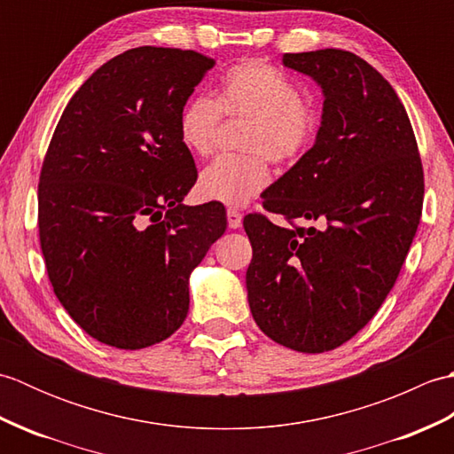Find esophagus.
<instances>
[{
    "label": "esophagus",
    "mask_w": 454,
    "mask_h": 454,
    "mask_svg": "<svg viewBox=\"0 0 454 454\" xmlns=\"http://www.w3.org/2000/svg\"><path fill=\"white\" fill-rule=\"evenodd\" d=\"M226 216H228V226L232 230L242 226V212H239L238 208H228Z\"/></svg>",
    "instance_id": "1"
}]
</instances>
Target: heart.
<instances>
[{
  "label": "heart",
  "instance_id": "1",
  "mask_svg": "<svg viewBox=\"0 0 454 454\" xmlns=\"http://www.w3.org/2000/svg\"><path fill=\"white\" fill-rule=\"evenodd\" d=\"M224 117L249 121L244 156L218 158L200 171L199 192L224 205H246L271 181L267 158L293 166L310 150L320 130V113L302 99V91L275 66L244 60L230 67L216 99L197 95L179 113V140L191 153L207 158L216 150Z\"/></svg>",
  "mask_w": 454,
  "mask_h": 454
}]
</instances>
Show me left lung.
Instances as JSON below:
<instances>
[{
  "label": "left lung",
  "mask_w": 454,
  "mask_h": 454,
  "mask_svg": "<svg viewBox=\"0 0 454 454\" xmlns=\"http://www.w3.org/2000/svg\"><path fill=\"white\" fill-rule=\"evenodd\" d=\"M283 64L322 88V127L262 195L291 226L244 218L247 301L273 341L324 353L361 332L396 283L421 218L423 166L406 109L369 62L324 48L285 54Z\"/></svg>",
  "instance_id": "left-lung-1"
}]
</instances>
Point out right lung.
<instances>
[{
    "label": "right lung",
    "mask_w": 454,
    "mask_h": 454,
    "mask_svg": "<svg viewBox=\"0 0 454 454\" xmlns=\"http://www.w3.org/2000/svg\"><path fill=\"white\" fill-rule=\"evenodd\" d=\"M212 66L195 51L130 48L56 124L38 179L41 249L58 301L105 345L144 349L177 332L189 275L226 230L222 202H181L197 168L179 113Z\"/></svg>",
    "instance_id": "add662e5"
}]
</instances>
